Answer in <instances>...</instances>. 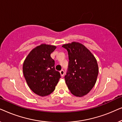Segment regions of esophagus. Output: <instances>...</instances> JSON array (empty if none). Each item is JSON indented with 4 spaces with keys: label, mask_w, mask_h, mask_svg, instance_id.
I'll use <instances>...</instances> for the list:
<instances>
[{
    "label": "esophagus",
    "mask_w": 122,
    "mask_h": 122,
    "mask_svg": "<svg viewBox=\"0 0 122 122\" xmlns=\"http://www.w3.org/2000/svg\"><path fill=\"white\" fill-rule=\"evenodd\" d=\"M60 74H61V76H64V70L63 69H61V71H60Z\"/></svg>",
    "instance_id": "34e87169"
}]
</instances>
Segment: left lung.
<instances>
[{"label": "left lung", "instance_id": "obj_1", "mask_svg": "<svg viewBox=\"0 0 122 122\" xmlns=\"http://www.w3.org/2000/svg\"><path fill=\"white\" fill-rule=\"evenodd\" d=\"M68 51V71L64 76L68 89L73 95L87 94L96 84L98 66L96 58L84 45L73 41L62 46Z\"/></svg>", "mask_w": 122, "mask_h": 122}]
</instances>
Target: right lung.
I'll use <instances>...</instances> for the list:
<instances>
[{"mask_svg":"<svg viewBox=\"0 0 122 122\" xmlns=\"http://www.w3.org/2000/svg\"><path fill=\"white\" fill-rule=\"evenodd\" d=\"M56 46L42 44L34 48L23 63L25 79L30 89L41 97L46 96L54 91L61 78L56 71L55 62L51 54Z\"/></svg>","mask_w":122,"mask_h":122,"instance_id":"1","label":"right lung"}]
</instances>
